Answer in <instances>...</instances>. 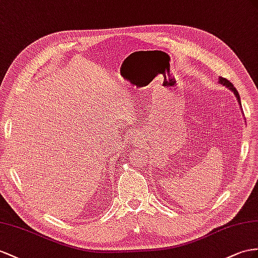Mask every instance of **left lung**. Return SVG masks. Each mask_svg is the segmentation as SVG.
<instances>
[{
	"instance_id": "1",
	"label": "left lung",
	"mask_w": 258,
	"mask_h": 258,
	"mask_svg": "<svg viewBox=\"0 0 258 258\" xmlns=\"http://www.w3.org/2000/svg\"><path fill=\"white\" fill-rule=\"evenodd\" d=\"M219 83H220V84H222L223 86H226V87H228L229 89L232 90V91L234 92V95H235L236 99H237V101H239V103H241V99H240L239 92L236 91V89H235V87H234L232 83H231L230 81H228V79H227V78H224V77H219Z\"/></svg>"
}]
</instances>
